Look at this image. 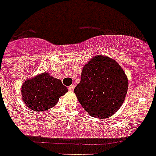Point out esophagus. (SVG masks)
Returning a JSON list of instances; mask_svg holds the SVG:
<instances>
[{"label":"esophagus","mask_w":156,"mask_h":156,"mask_svg":"<svg viewBox=\"0 0 156 156\" xmlns=\"http://www.w3.org/2000/svg\"><path fill=\"white\" fill-rule=\"evenodd\" d=\"M74 87H75V86L73 85V84H72V85H70L69 87V90H70V91H73V90H74Z\"/></svg>","instance_id":"34e87169"}]
</instances>
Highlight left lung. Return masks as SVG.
<instances>
[{"mask_svg": "<svg viewBox=\"0 0 156 156\" xmlns=\"http://www.w3.org/2000/svg\"><path fill=\"white\" fill-rule=\"evenodd\" d=\"M128 79L116 61L94 56L83 69L74 93L83 108L96 118L112 116L123 104Z\"/></svg>", "mask_w": 156, "mask_h": 156, "instance_id": "1", "label": "left lung"}]
</instances>
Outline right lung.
<instances>
[{
    "instance_id": "right-lung-1",
    "label": "right lung",
    "mask_w": 156,
    "mask_h": 156,
    "mask_svg": "<svg viewBox=\"0 0 156 156\" xmlns=\"http://www.w3.org/2000/svg\"><path fill=\"white\" fill-rule=\"evenodd\" d=\"M68 91L61 80L48 73L26 81L22 87V95L26 105L34 111L44 112L51 108L61 95Z\"/></svg>"
}]
</instances>
